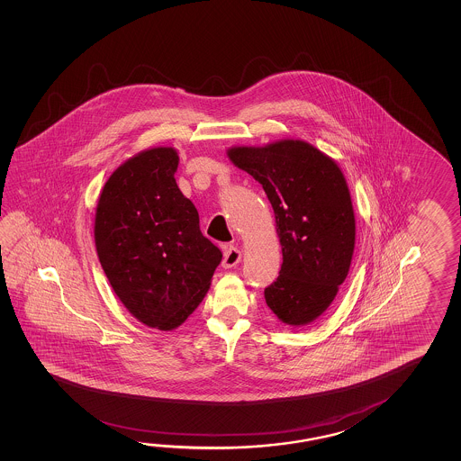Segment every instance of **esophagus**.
Returning <instances> with one entry per match:
<instances>
[{
  "label": "esophagus",
  "instance_id": "34e87169",
  "mask_svg": "<svg viewBox=\"0 0 461 461\" xmlns=\"http://www.w3.org/2000/svg\"><path fill=\"white\" fill-rule=\"evenodd\" d=\"M241 262V250L238 249L236 246H230L223 250V260H221V267L223 268H231L234 265Z\"/></svg>",
  "mask_w": 461,
  "mask_h": 461
}]
</instances>
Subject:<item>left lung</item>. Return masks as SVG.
Returning <instances> with one entry per match:
<instances>
[{"instance_id":"1","label":"left lung","mask_w":461,"mask_h":461,"mask_svg":"<svg viewBox=\"0 0 461 461\" xmlns=\"http://www.w3.org/2000/svg\"><path fill=\"white\" fill-rule=\"evenodd\" d=\"M227 154L262 185L275 212L283 264L265 287L267 305L286 325H309L331 305L354 256L346 178L331 158L301 140L238 146Z\"/></svg>"}]
</instances>
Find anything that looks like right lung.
I'll list each match as a JSON object with an SVG mask.
<instances>
[{
  "mask_svg": "<svg viewBox=\"0 0 461 461\" xmlns=\"http://www.w3.org/2000/svg\"><path fill=\"white\" fill-rule=\"evenodd\" d=\"M178 154L152 148L123 162L99 196L95 242L113 293L144 325L170 331L204 299L221 252L175 182Z\"/></svg>",
  "mask_w": 461,
  "mask_h": 461,
  "instance_id": "right-lung-1",
  "label": "right lung"
}]
</instances>
